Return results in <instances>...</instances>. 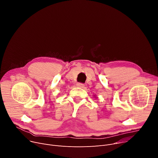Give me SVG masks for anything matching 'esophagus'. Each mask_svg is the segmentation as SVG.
Returning a JSON list of instances; mask_svg holds the SVG:
<instances>
[{
    "label": "esophagus",
    "instance_id": "obj_1",
    "mask_svg": "<svg viewBox=\"0 0 158 158\" xmlns=\"http://www.w3.org/2000/svg\"><path fill=\"white\" fill-rule=\"evenodd\" d=\"M76 86L77 87H80V88H83L84 87V85L82 83H80V82H78V83H77Z\"/></svg>",
    "mask_w": 158,
    "mask_h": 158
}]
</instances>
